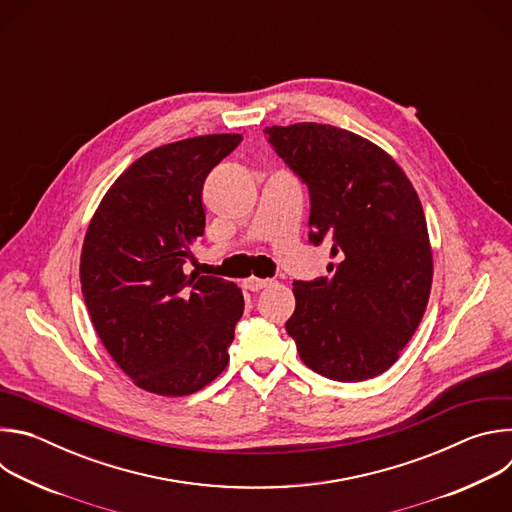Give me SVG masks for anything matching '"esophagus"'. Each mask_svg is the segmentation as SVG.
Listing matches in <instances>:
<instances>
[{
    "label": "esophagus",
    "mask_w": 512,
    "mask_h": 512,
    "mask_svg": "<svg viewBox=\"0 0 512 512\" xmlns=\"http://www.w3.org/2000/svg\"><path fill=\"white\" fill-rule=\"evenodd\" d=\"M269 283H271V279H263V277H255V275H251L249 279H245V287L251 289V291H259V289L267 287Z\"/></svg>",
    "instance_id": "34e87169"
}]
</instances>
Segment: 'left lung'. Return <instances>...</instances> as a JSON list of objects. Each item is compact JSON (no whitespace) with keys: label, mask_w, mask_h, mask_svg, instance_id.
<instances>
[{"label":"left lung","mask_w":512,"mask_h":512,"mask_svg":"<svg viewBox=\"0 0 512 512\" xmlns=\"http://www.w3.org/2000/svg\"><path fill=\"white\" fill-rule=\"evenodd\" d=\"M308 184L310 243L332 245L328 277L294 281L285 322L306 367L367 381L399 358L429 300L433 261L419 196L397 162L352 131L296 123L263 129Z\"/></svg>","instance_id":"8db88e82"}]
</instances>
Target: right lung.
<instances>
[{
	"label": "right lung",
	"mask_w": 512,
	"mask_h": 512,
	"mask_svg": "<svg viewBox=\"0 0 512 512\" xmlns=\"http://www.w3.org/2000/svg\"><path fill=\"white\" fill-rule=\"evenodd\" d=\"M241 141L239 133H214L143 154L91 218L83 298L103 346L139 389L184 397L227 369L245 308L241 289L186 275L184 263L206 225L204 180Z\"/></svg>",
	"instance_id": "add662e5"
}]
</instances>
